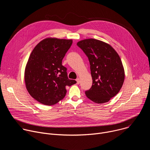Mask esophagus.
Wrapping results in <instances>:
<instances>
[{"mask_svg": "<svg viewBox=\"0 0 150 150\" xmlns=\"http://www.w3.org/2000/svg\"><path fill=\"white\" fill-rule=\"evenodd\" d=\"M76 81L77 84H79V83H80V79L78 78H77V79H76Z\"/></svg>", "mask_w": 150, "mask_h": 150, "instance_id": "34e87169", "label": "esophagus"}]
</instances>
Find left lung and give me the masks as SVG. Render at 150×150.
<instances>
[{"instance_id":"8db88e82","label":"left lung","mask_w":150,"mask_h":150,"mask_svg":"<svg viewBox=\"0 0 150 150\" xmlns=\"http://www.w3.org/2000/svg\"><path fill=\"white\" fill-rule=\"evenodd\" d=\"M88 57L93 85L85 91L86 96L94 103L108 102L121 89L125 79V71L121 59L109 44L89 38L77 42Z\"/></svg>"}]
</instances>
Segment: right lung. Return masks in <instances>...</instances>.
I'll return each instance as SVG.
<instances>
[{
	"instance_id": "right-lung-1",
	"label": "right lung",
	"mask_w": 150,
	"mask_h": 150,
	"mask_svg": "<svg viewBox=\"0 0 150 150\" xmlns=\"http://www.w3.org/2000/svg\"><path fill=\"white\" fill-rule=\"evenodd\" d=\"M72 44V40L47 38L32 51L25 69L29 94L40 103L51 105L65 97L66 88L76 83L68 77L62 60Z\"/></svg>"
}]
</instances>
